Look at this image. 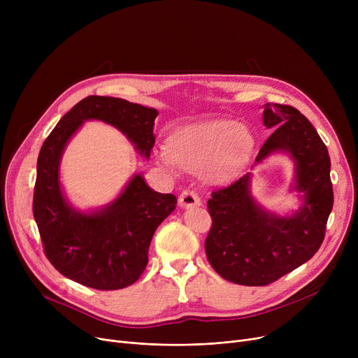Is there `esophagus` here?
<instances>
[{
    "mask_svg": "<svg viewBox=\"0 0 358 358\" xmlns=\"http://www.w3.org/2000/svg\"><path fill=\"white\" fill-rule=\"evenodd\" d=\"M178 203L181 208H185V209L194 208V206H200V197L197 196V193L194 190H184L180 194Z\"/></svg>",
    "mask_w": 358,
    "mask_h": 358,
    "instance_id": "obj_1",
    "label": "esophagus"
}]
</instances>
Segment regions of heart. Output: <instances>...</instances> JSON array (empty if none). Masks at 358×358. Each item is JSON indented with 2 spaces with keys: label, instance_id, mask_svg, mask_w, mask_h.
<instances>
[{
  "label": "heart",
  "instance_id": "b5f03b06",
  "mask_svg": "<svg viewBox=\"0 0 358 358\" xmlns=\"http://www.w3.org/2000/svg\"><path fill=\"white\" fill-rule=\"evenodd\" d=\"M251 131L235 120H204L177 129L169 145L157 149V161L168 171L201 169L204 178L224 184L241 174L254 152Z\"/></svg>",
  "mask_w": 358,
  "mask_h": 358
}]
</instances>
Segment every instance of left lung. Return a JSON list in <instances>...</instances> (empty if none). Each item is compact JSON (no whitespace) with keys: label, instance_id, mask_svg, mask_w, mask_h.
Returning a JSON list of instances; mask_svg holds the SVG:
<instances>
[{"label":"left lung","instance_id":"1","mask_svg":"<svg viewBox=\"0 0 358 358\" xmlns=\"http://www.w3.org/2000/svg\"><path fill=\"white\" fill-rule=\"evenodd\" d=\"M262 122L274 131L255 162L289 154L293 190L302 193L303 204L292 216L262 209L251 194V173L212 193L206 255L220 277L242 286H267L309 261L325 238L334 204L328 149L312 123L297 108L275 103L264 106Z\"/></svg>","mask_w":358,"mask_h":358}]
</instances>
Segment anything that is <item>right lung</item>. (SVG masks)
<instances>
[{"instance_id": "add662e5", "label": "right lung", "mask_w": 358, "mask_h": 358, "mask_svg": "<svg viewBox=\"0 0 358 358\" xmlns=\"http://www.w3.org/2000/svg\"><path fill=\"white\" fill-rule=\"evenodd\" d=\"M157 116L155 108L123 99L90 96L66 113L42 145L33 216L50 264L83 286L117 290L134 285L146 268L150 241L176 209L177 197L152 190L135 174L104 208L80 212L68 203L61 187L64 149L84 122L100 120L119 129L141 155L149 158Z\"/></svg>"}]
</instances>
